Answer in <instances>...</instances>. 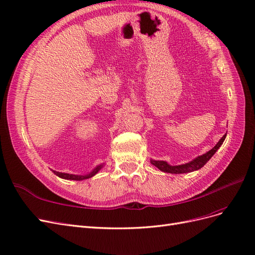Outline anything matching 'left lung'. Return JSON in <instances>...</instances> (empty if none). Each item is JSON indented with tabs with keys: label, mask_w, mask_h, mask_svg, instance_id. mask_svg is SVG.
Returning <instances> with one entry per match:
<instances>
[{
	"label": "left lung",
	"mask_w": 255,
	"mask_h": 255,
	"mask_svg": "<svg viewBox=\"0 0 255 255\" xmlns=\"http://www.w3.org/2000/svg\"><path fill=\"white\" fill-rule=\"evenodd\" d=\"M226 137H227V134H225L220 138V140L217 142V144H216L213 149H211L208 152L196 157L195 159H192L191 161H189V163H186V164L172 166V165H169L167 161H165V160L151 159L150 161H151L152 165L157 167L160 171L167 172V173L180 174V173H188V172L196 171V170H199V169H201L207 163V161L212 158V156L214 155L216 152H217V150L220 148L221 144L223 143V141H225Z\"/></svg>",
	"instance_id": "1"
}]
</instances>
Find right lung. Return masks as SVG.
Returning a JSON list of instances; mask_svg holds the SVG:
<instances>
[{"label": "right lung", "instance_id": "1", "mask_svg": "<svg viewBox=\"0 0 255 255\" xmlns=\"http://www.w3.org/2000/svg\"><path fill=\"white\" fill-rule=\"evenodd\" d=\"M103 166H104V164L99 165L91 172H89L88 174H84V175H81V174H70V173H65V172H58V171H55V170H52V171L54 172V174H56L57 176L61 177V179L73 180V181H83V180L89 179V177H92L94 175H96L103 168Z\"/></svg>", "mask_w": 255, "mask_h": 255}]
</instances>
